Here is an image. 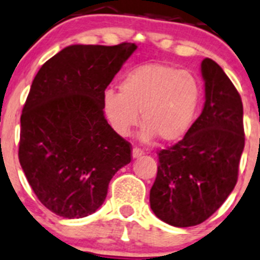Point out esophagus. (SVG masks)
Here are the masks:
<instances>
[{
  "label": "esophagus",
  "instance_id": "esophagus-1",
  "mask_svg": "<svg viewBox=\"0 0 260 260\" xmlns=\"http://www.w3.org/2000/svg\"><path fill=\"white\" fill-rule=\"evenodd\" d=\"M142 154H144V151H142L141 149H138V147H133V150H132L133 159H136V157H140Z\"/></svg>",
  "mask_w": 260,
  "mask_h": 260
}]
</instances>
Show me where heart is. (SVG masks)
I'll use <instances>...</instances> for the list:
<instances>
[{"label": "heart", "instance_id": "heart-1", "mask_svg": "<svg viewBox=\"0 0 260 260\" xmlns=\"http://www.w3.org/2000/svg\"><path fill=\"white\" fill-rule=\"evenodd\" d=\"M200 100V86L192 73L163 64H146L128 72L119 93L108 89L103 96L106 120L119 136H128L141 113L142 141L155 136L176 142L190 129Z\"/></svg>", "mask_w": 260, "mask_h": 260}]
</instances>
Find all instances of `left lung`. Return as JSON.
<instances>
[{
	"label": "left lung",
	"mask_w": 260,
	"mask_h": 260,
	"mask_svg": "<svg viewBox=\"0 0 260 260\" xmlns=\"http://www.w3.org/2000/svg\"><path fill=\"white\" fill-rule=\"evenodd\" d=\"M205 104L181 141L157 152L159 166L150 207L174 227L203 223L236 186L245 146L242 101L222 68L201 62Z\"/></svg>",
	"instance_id": "8db88e82"
}]
</instances>
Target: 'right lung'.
<instances>
[{
    "label": "right lung",
    "instance_id": "1",
    "mask_svg": "<svg viewBox=\"0 0 260 260\" xmlns=\"http://www.w3.org/2000/svg\"><path fill=\"white\" fill-rule=\"evenodd\" d=\"M135 43L73 45L42 65L20 118L19 161L47 209L62 218L96 212L131 144L108 123L103 96Z\"/></svg>",
    "mask_w": 260,
    "mask_h": 260
}]
</instances>
